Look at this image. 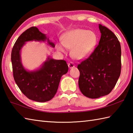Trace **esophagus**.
I'll return each mask as SVG.
<instances>
[{
    "label": "esophagus",
    "mask_w": 133,
    "mask_h": 133,
    "mask_svg": "<svg viewBox=\"0 0 133 133\" xmlns=\"http://www.w3.org/2000/svg\"><path fill=\"white\" fill-rule=\"evenodd\" d=\"M68 66L69 69H72V68H74L75 67V65L73 63H72V62H70V63H68Z\"/></svg>",
    "instance_id": "obj_1"
}]
</instances>
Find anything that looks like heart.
Here are the masks:
<instances>
[{
	"instance_id": "heart-1",
	"label": "heart",
	"mask_w": 133,
	"mask_h": 133,
	"mask_svg": "<svg viewBox=\"0 0 133 133\" xmlns=\"http://www.w3.org/2000/svg\"><path fill=\"white\" fill-rule=\"evenodd\" d=\"M62 43L57 45L58 50L65 52L63 46L71 48V55L76 59L88 58L93 53L97 43V36L93 31L82 29H72L66 32L62 38Z\"/></svg>"
}]
</instances>
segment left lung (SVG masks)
I'll return each mask as SVG.
<instances>
[{
  "label": "left lung",
  "instance_id": "obj_1",
  "mask_svg": "<svg viewBox=\"0 0 133 133\" xmlns=\"http://www.w3.org/2000/svg\"><path fill=\"white\" fill-rule=\"evenodd\" d=\"M101 38L88 59L78 65L80 72L81 92L90 98L108 95L121 75V47L116 36L107 28L99 24Z\"/></svg>",
  "mask_w": 133,
  "mask_h": 133
}]
</instances>
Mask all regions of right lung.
Returning a JSON list of instances; mask_svg holds the SVG:
<instances>
[{
    "mask_svg": "<svg viewBox=\"0 0 133 133\" xmlns=\"http://www.w3.org/2000/svg\"><path fill=\"white\" fill-rule=\"evenodd\" d=\"M47 41L55 48V44L36 27H31L22 33L15 43L11 51L13 76L21 91L29 98L37 102L51 100L56 93L60 81L68 71L69 67L63 60H56L48 56L42 64L32 71L26 69L22 63L21 52L28 41Z\"/></svg>",
    "mask_w": 133,
    "mask_h": 133,
    "instance_id": "obj_1",
    "label": "right lung"
}]
</instances>
